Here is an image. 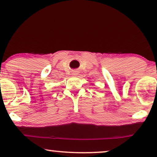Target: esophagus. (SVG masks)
Returning a JSON list of instances; mask_svg holds the SVG:
<instances>
[{
  "mask_svg": "<svg viewBox=\"0 0 157 157\" xmlns=\"http://www.w3.org/2000/svg\"><path fill=\"white\" fill-rule=\"evenodd\" d=\"M74 75H75V74H74Z\"/></svg>",
  "mask_w": 157,
  "mask_h": 157,
  "instance_id": "1",
  "label": "esophagus"
}]
</instances>
